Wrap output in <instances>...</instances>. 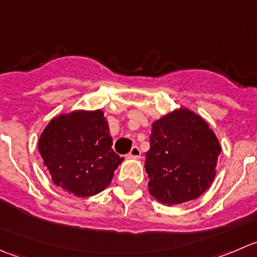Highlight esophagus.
Wrapping results in <instances>:
<instances>
[{
  "label": "esophagus",
  "instance_id": "obj_1",
  "mask_svg": "<svg viewBox=\"0 0 257 257\" xmlns=\"http://www.w3.org/2000/svg\"><path fill=\"white\" fill-rule=\"evenodd\" d=\"M141 155H142L141 149H139L138 147H133L132 148L131 152H129L128 158H134V159H138V158H141Z\"/></svg>",
  "mask_w": 257,
  "mask_h": 257
}]
</instances>
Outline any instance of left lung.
<instances>
[{
  "mask_svg": "<svg viewBox=\"0 0 257 257\" xmlns=\"http://www.w3.org/2000/svg\"><path fill=\"white\" fill-rule=\"evenodd\" d=\"M220 153L208 121L188 108L154 120L144 165L150 195L168 206L199 198L214 181Z\"/></svg>",
  "mask_w": 257,
  "mask_h": 257,
  "instance_id": "8db88e82",
  "label": "left lung"
}]
</instances>
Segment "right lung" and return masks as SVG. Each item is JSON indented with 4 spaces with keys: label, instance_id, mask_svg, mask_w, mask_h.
Returning <instances> with one entry per match:
<instances>
[{
    "label": "right lung",
    "instance_id": "obj_1",
    "mask_svg": "<svg viewBox=\"0 0 257 257\" xmlns=\"http://www.w3.org/2000/svg\"><path fill=\"white\" fill-rule=\"evenodd\" d=\"M109 124L100 109L54 116L38 139V150L56 186L78 198L104 190L124 158L112 149Z\"/></svg>",
    "mask_w": 257,
    "mask_h": 257
}]
</instances>
